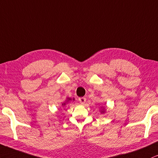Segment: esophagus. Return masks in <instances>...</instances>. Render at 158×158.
Instances as JSON below:
<instances>
[{
    "mask_svg": "<svg viewBox=\"0 0 158 158\" xmlns=\"http://www.w3.org/2000/svg\"><path fill=\"white\" fill-rule=\"evenodd\" d=\"M79 101L80 102V103H81V104H84V103H85V101H86V98L85 97L79 98Z\"/></svg>",
    "mask_w": 158,
    "mask_h": 158,
    "instance_id": "esophagus-1",
    "label": "esophagus"
}]
</instances>
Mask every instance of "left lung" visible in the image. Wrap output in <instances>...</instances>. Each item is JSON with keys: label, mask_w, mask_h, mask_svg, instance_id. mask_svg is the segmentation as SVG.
<instances>
[{"label": "left lung", "mask_w": 158, "mask_h": 158, "mask_svg": "<svg viewBox=\"0 0 158 158\" xmlns=\"http://www.w3.org/2000/svg\"><path fill=\"white\" fill-rule=\"evenodd\" d=\"M101 112H102V113H104V111H101Z\"/></svg>", "instance_id": "left-lung-1"}]
</instances>
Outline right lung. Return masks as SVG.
Instances as JSON below:
<instances>
[{"label":"right lung","mask_w":158,"mask_h":158,"mask_svg":"<svg viewBox=\"0 0 158 158\" xmlns=\"http://www.w3.org/2000/svg\"><path fill=\"white\" fill-rule=\"evenodd\" d=\"M67 99H68L67 102H69V101H71V98H67ZM73 100H74V99H73ZM62 105H63V106L64 105V106H65V103H62Z\"/></svg>","instance_id":"1"}]
</instances>
